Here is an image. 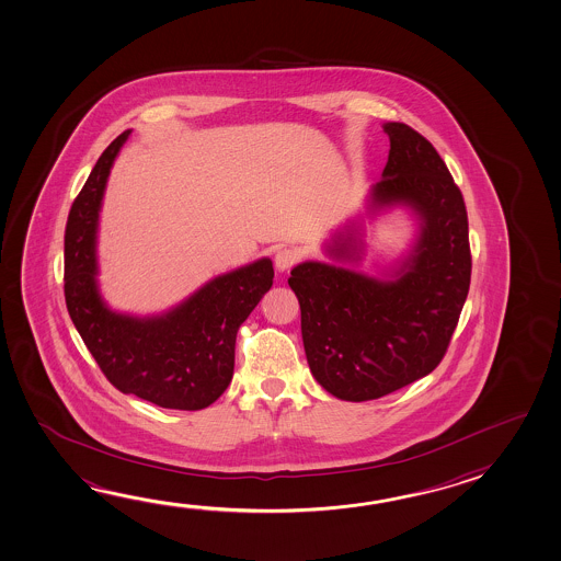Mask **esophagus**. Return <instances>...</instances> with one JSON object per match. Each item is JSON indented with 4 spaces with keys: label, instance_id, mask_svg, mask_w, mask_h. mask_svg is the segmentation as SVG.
I'll return each instance as SVG.
<instances>
[{
    "label": "esophagus",
    "instance_id": "obj_1",
    "mask_svg": "<svg viewBox=\"0 0 561 561\" xmlns=\"http://www.w3.org/2000/svg\"><path fill=\"white\" fill-rule=\"evenodd\" d=\"M297 262H299V254H297V250H294V248H282V250H277L276 257H274V264H276L279 272H287Z\"/></svg>",
    "mask_w": 561,
    "mask_h": 561
}]
</instances>
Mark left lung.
Masks as SVG:
<instances>
[{
	"mask_svg": "<svg viewBox=\"0 0 561 561\" xmlns=\"http://www.w3.org/2000/svg\"><path fill=\"white\" fill-rule=\"evenodd\" d=\"M383 131L390 153L370 208H412L420 218L412 254L392 279L321 262L295 266L287 279L314 380L346 402L382 398L435 370L471 284L467 208L445 161L405 124L388 122ZM354 244L343 234L329 254L351 260Z\"/></svg>",
	"mask_w": 561,
	"mask_h": 561,
	"instance_id": "1",
	"label": "left lung"
}]
</instances>
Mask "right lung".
Instances as JSON below:
<instances>
[{
	"label": "right lung",
	"mask_w": 561,
	"mask_h": 561,
	"mask_svg": "<svg viewBox=\"0 0 561 561\" xmlns=\"http://www.w3.org/2000/svg\"><path fill=\"white\" fill-rule=\"evenodd\" d=\"M128 136L129 129L104 149L70 207L65 301L100 370L119 392L159 408L195 412L217 402L232 380L238 329L270 291L274 266L262 257L215 277L158 317L110 311L96 284V225L110 168Z\"/></svg>",
	"instance_id": "obj_1"
}]
</instances>
